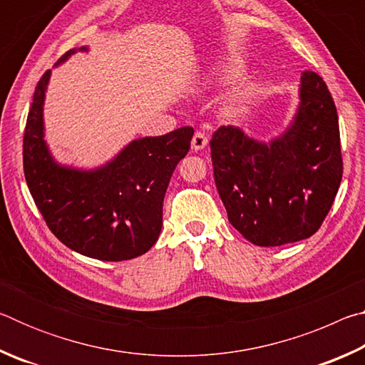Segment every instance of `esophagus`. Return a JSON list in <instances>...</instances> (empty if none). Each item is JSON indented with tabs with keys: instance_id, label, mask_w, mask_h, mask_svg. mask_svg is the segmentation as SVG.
I'll return each instance as SVG.
<instances>
[{
	"instance_id": "obj_1",
	"label": "esophagus",
	"mask_w": 365,
	"mask_h": 365,
	"mask_svg": "<svg viewBox=\"0 0 365 365\" xmlns=\"http://www.w3.org/2000/svg\"><path fill=\"white\" fill-rule=\"evenodd\" d=\"M207 145V135L205 132H196L193 140H191V148H193L195 151H201L205 150Z\"/></svg>"
}]
</instances>
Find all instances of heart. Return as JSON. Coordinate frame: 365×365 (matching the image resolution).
<instances>
[{"label": "heart", "instance_id": "1", "mask_svg": "<svg viewBox=\"0 0 365 365\" xmlns=\"http://www.w3.org/2000/svg\"><path fill=\"white\" fill-rule=\"evenodd\" d=\"M235 73V69L233 67H230V69H227V71H224V77H232Z\"/></svg>", "mask_w": 365, "mask_h": 365}]
</instances>
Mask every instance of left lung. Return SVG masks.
I'll return each instance as SVG.
<instances>
[{"label": "left lung", "mask_w": 365, "mask_h": 365, "mask_svg": "<svg viewBox=\"0 0 365 365\" xmlns=\"http://www.w3.org/2000/svg\"><path fill=\"white\" fill-rule=\"evenodd\" d=\"M211 158L228 220L248 242L282 246L316 233L343 175L338 114L322 77L302 72L298 110L280 137L264 143L224 125Z\"/></svg>", "instance_id": "obj_1"}]
</instances>
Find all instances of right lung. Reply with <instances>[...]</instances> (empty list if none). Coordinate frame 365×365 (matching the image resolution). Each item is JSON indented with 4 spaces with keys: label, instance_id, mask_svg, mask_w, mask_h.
<instances>
[{
    "label": "right lung",
    "instance_id": "1",
    "mask_svg": "<svg viewBox=\"0 0 365 365\" xmlns=\"http://www.w3.org/2000/svg\"><path fill=\"white\" fill-rule=\"evenodd\" d=\"M71 49L58 64L73 53ZM56 64V66H58ZM51 71L36 83L24 133V174L49 230L67 248L100 261H127L150 251L163 228L170 177L195 130L133 140L101 168L83 170L54 160L45 141L43 104Z\"/></svg>",
    "mask_w": 365,
    "mask_h": 365
}]
</instances>
